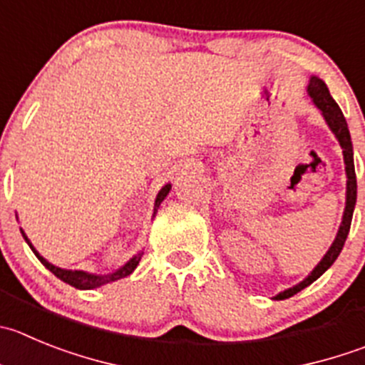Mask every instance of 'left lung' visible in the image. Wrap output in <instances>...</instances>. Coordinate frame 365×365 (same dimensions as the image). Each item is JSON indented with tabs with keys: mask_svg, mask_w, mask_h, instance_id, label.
Returning <instances> with one entry per match:
<instances>
[{
	"mask_svg": "<svg viewBox=\"0 0 365 365\" xmlns=\"http://www.w3.org/2000/svg\"><path fill=\"white\" fill-rule=\"evenodd\" d=\"M308 97L312 98L313 104L317 106V110L321 111V115L324 117L326 124L328 128L331 129V133L335 135V138L339 140L340 148H342V155H344V163H346V207H344V214H342V223H340L339 230H336V236L333 240L331 247L328 248V252L324 254L317 267L313 268L312 272L308 274V277L302 279L301 282H297L292 288H286L284 292H279L275 295V301H282V299H288L292 295H295L297 292L304 290L306 286L312 284L313 281L321 277L329 267L336 261L339 254L342 252L344 243H346V237L349 234V227H351V220H353V210H355L356 205V175H355V162H353V144H351V135H349V129H347V122L344 118L342 111H340L339 104L333 101V97L329 95L328 86L322 79L312 75V79H309L308 88Z\"/></svg>",
	"mask_w": 365,
	"mask_h": 365,
	"instance_id": "8db88e82",
	"label": "left lung"
}]
</instances>
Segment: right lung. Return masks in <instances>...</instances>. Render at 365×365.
I'll return each instance as SVG.
<instances>
[{"mask_svg": "<svg viewBox=\"0 0 365 365\" xmlns=\"http://www.w3.org/2000/svg\"><path fill=\"white\" fill-rule=\"evenodd\" d=\"M169 190H171V183H165V185L160 189V192L156 194L155 209H153V217L156 216V212H158V209H160V203L165 200V196L169 194ZM21 234H23V237H25L26 243H29V247L32 248L34 254H36L37 259H39L41 263L44 264V267L48 268V270L52 272L56 277H59L61 281L68 282V284L73 286V288H77V290H93V288L104 286V284H108V282H113V281H118V279H122V277H128L129 274H133V270L136 268V264L140 263V257L144 255V252L140 250L138 254L133 255L128 263L122 264V267L117 268V270L110 272V274H90V272H84V270H66V268H59V267H56V264L48 263V261L44 259L43 255H41L39 252L34 248V245L30 243V240L26 237L25 230H23V229H21Z\"/></svg>", "mask_w": 365, "mask_h": 365, "instance_id": "1", "label": "right lung"}]
</instances>
